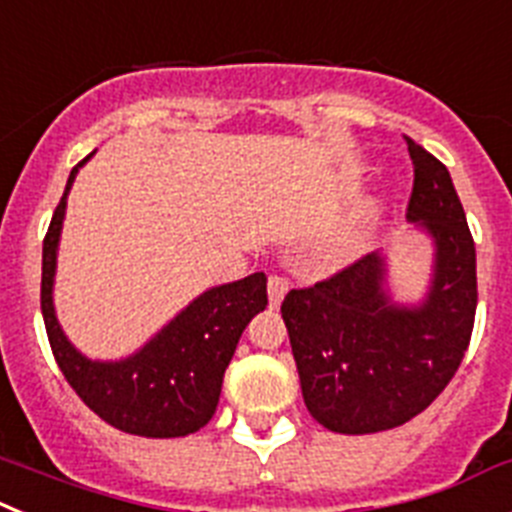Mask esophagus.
Here are the masks:
<instances>
[{
	"mask_svg": "<svg viewBox=\"0 0 512 512\" xmlns=\"http://www.w3.org/2000/svg\"><path fill=\"white\" fill-rule=\"evenodd\" d=\"M286 293H288V281H286V278H281V275H270V278H268L270 306H275V309H278Z\"/></svg>",
	"mask_w": 512,
	"mask_h": 512,
	"instance_id": "obj_1",
	"label": "esophagus"
}]
</instances>
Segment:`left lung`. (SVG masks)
<instances>
[{
  "label": "left lung",
  "mask_w": 512,
  "mask_h": 512,
  "mask_svg": "<svg viewBox=\"0 0 512 512\" xmlns=\"http://www.w3.org/2000/svg\"><path fill=\"white\" fill-rule=\"evenodd\" d=\"M415 185L407 221L433 242V275L417 304L386 288V255L371 252L281 314L311 417L332 433L391 430L420 415L459 371L477 311V252L446 164L407 139Z\"/></svg>",
  "instance_id": "obj_1"
}]
</instances>
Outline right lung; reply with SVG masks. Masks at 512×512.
Instances as JSON below:
<instances>
[{
    "mask_svg": "<svg viewBox=\"0 0 512 512\" xmlns=\"http://www.w3.org/2000/svg\"><path fill=\"white\" fill-rule=\"evenodd\" d=\"M87 159L71 170L43 239L41 309L48 342L71 389L108 425L144 438H182L201 430L216 412L224 371L239 337L250 319L268 306V278L252 273L242 281L208 288L121 361L87 358L64 335L53 306L66 198Z\"/></svg>",
    "mask_w": 512,
    "mask_h": 512,
    "instance_id": "add662e5",
    "label": "right lung"
}]
</instances>
